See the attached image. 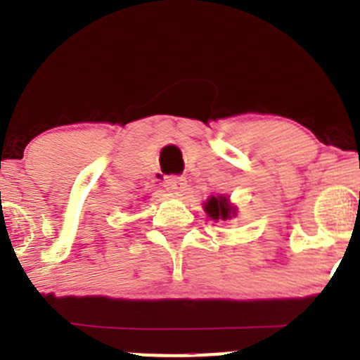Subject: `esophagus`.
I'll return each mask as SVG.
<instances>
[{"mask_svg": "<svg viewBox=\"0 0 360 360\" xmlns=\"http://www.w3.org/2000/svg\"><path fill=\"white\" fill-rule=\"evenodd\" d=\"M165 188L170 193H183L186 188V181L181 176H169L165 177Z\"/></svg>", "mask_w": 360, "mask_h": 360, "instance_id": "esophagus-1", "label": "esophagus"}]
</instances>
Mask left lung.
<instances>
[{"label": "left lung", "mask_w": 360, "mask_h": 360, "mask_svg": "<svg viewBox=\"0 0 360 360\" xmlns=\"http://www.w3.org/2000/svg\"><path fill=\"white\" fill-rule=\"evenodd\" d=\"M205 212L212 219H231V216L237 214V207H233L226 197L219 195V197H210L205 202Z\"/></svg>", "instance_id": "left-lung-1"}]
</instances>
